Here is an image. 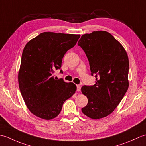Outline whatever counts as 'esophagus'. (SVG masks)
<instances>
[{
	"instance_id": "obj_1",
	"label": "esophagus",
	"mask_w": 146,
	"mask_h": 146,
	"mask_svg": "<svg viewBox=\"0 0 146 146\" xmlns=\"http://www.w3.org/2000/svg\"><path fill=\"white\" fill-rule=\"evenodd\" d=\"M76 90H77V91L80 92V90H81V86L79 85H76Z\"/></svg>"
}]
</instances>
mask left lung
Returning <instances> with one entry per match:
<instances>
[{
	"label": "left lung",
	"mask_w": 146,
	"mask_h": 146,
	"mask_svg": "<svg viewBox=\"0 0 146 146\" xmlns=\"http://www.w3.org/2000/svg\"><path fill=\"white\" fill-rule=\"evenodd\" d=\"M78 45L85 51L91 75L96 78L94 85L82 87V94L88 98L82 112L93 119L107 117L115 109L129 88L127 54L110 33L104 31L82 35Z\"/></svg>",
	"instance_id": "1"
}]
</instances>
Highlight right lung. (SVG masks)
Returning a JSON list of instances; mask_svg holds the SVG:
<instances>
[{"label": "right lung", "instance_id": "obj_1", "mask_svg": "<svg viewBox=\"0 0 146 146\" xmlns=\"http://www.w3.org/2000/svg\"><path fill=\"white\" fill-rule=\"evenodd\" d=\"M80 35L44 32L27 43L18 74L24 102L35 115L45 120L56 117L63 104L75 93L76 86L54 78L65 53L75 46Z\"/></svg>", "mask_w": 146, "mask_h": 146}]
</instances>
